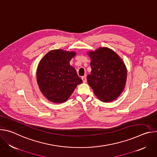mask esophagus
Here are the masks:
<instances>
[{
	"mask_svg": "<svg viewBox=\"0 0 157 157\" xmlns=\"http://www.w3.org/2000/svg\"><path fill=\"white\" fill-rule=\"evenodd\" d=\"M81 79H82V80L83 82H86V81H87L86 76H82V77H81Z\"/></svg>",
	"mask_w": 157,
	"mask_h": 157,
	"instance_id": "34e87169",
	"label": "esophagus"
}]
</instances>
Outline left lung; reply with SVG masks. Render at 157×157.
I'll list each match as a JSON object with an SVG mask.
<instances>
[{"instance_id": "obj_1", "label": "left lung", "mask_w": 157, "mask_h": 157, "mask_svg": "<svg viewBox=\"0 0 157 157\" xmlns=\"http://www.w3.org/2000/svg\"><path fill=\"white\" fill-rule=\"evenodd\" d=\"M91 58V75L88 84L95 95L103 102L117 99L124 91L127 80V68L116 52L107 47L88 53Z\"/></svg>"}]
</instances>
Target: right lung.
<instances>
[{
  "label": "right lung",
  "instance_id": "right-lung-1",
  "mask_svg": "<svg viewBox=\"0 0 157 157\" xmlns=\"http://www.w3.org/2000/svg\"><path fill=\"white\" fill-rule=\"evenodd\" d=\"M74 52L54 50L40 61L36 79L41 92L50 101L62 103L68 100L77 85L82 82L70 61Z\"/></svg>",
  "mask_w": 157,
  "mask_h": 157
}]
</instances>
